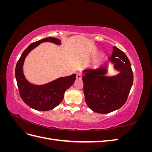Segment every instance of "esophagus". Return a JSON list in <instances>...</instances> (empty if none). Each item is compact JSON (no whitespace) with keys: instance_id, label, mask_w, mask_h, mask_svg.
<instances>
[{"instance_id":"obj_1","label":"esophagus","mask_w":152,"mask_h":152,"mask_svg":"<svg viewBox=\"0 0 152 152\" xmlns=\"http://www.w3.org/2000/svg\"><path fill=\"white\" fill-rule=\"evenodd\" d=\"M82 73H77V77H76L77 79H82Z\"/></svg>"}]
</instances>
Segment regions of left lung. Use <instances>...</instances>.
I'll list each match as a JSON object with an SVG mask.
<instances>
[{
    "mask_svg": "<svg viewBox=\"0 0 152 152\" xmlns=\"http://www.w3.org/2000/svg\"><path fill=\"white\" fill-rule=\"evenodd\" d=\"M109 60L121 73L117 76H104L107 65L87 69L82 77L86 102L93 111L108 113L122 107L127 99L133 83V72L126 54L117 47Z\"/></svg>",
    "mask_w": 152,
    "mask_h": 152,
    "instance_id": "1",
    "label": "left lung"
}]
</instances>
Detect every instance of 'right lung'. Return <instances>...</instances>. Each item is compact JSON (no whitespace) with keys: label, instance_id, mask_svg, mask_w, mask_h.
Returning <instances> with one entry per match:
<instances>
[{"label":"right lung","instance_id":"1","mask_svg":"<svg viewBox=\"0 0 152 152\" xmlns=\"http://www.w3.org/2000/svg\"><path fill=\"white\" fill-rule=\"evenodd\" d=\"M44 42L60 44V40L48 37L30 44L18 59L15 69V76L20 97L31 108L39 111H48L53 109L61 102L65 91L74 83L76 74L61 77L50 83L42 86H35L26 80L23 73L25 58L31 50Z\"/></svg>","mask_w":152,"mask_h":152}]
</instances>
